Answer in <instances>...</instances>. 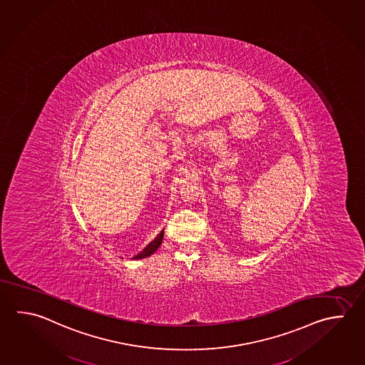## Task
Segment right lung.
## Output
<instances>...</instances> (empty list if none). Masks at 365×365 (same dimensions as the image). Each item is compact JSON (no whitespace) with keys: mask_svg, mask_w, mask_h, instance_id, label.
I'll return each mask as SVG.
<instances>
[{"mask_svg":"<svg viewBox=\"0 0 365 365\" xmlns=\"http://www.w3.org/2000/svg\"><path fill=\"white\" fill-rule=\"evenodd\" d=\"M163 237H164V231H161V232L158 234V237L152 241L151 244H148V247H147L143 252H140L139 255H135L134 259H142V258H145V257H150V255H153V253L158 250V247L161 245Z\"/></svg>","mask_w":365,"mask_h":365,"instance_id":"obj_1","label":"right lung"}]
</instances>
